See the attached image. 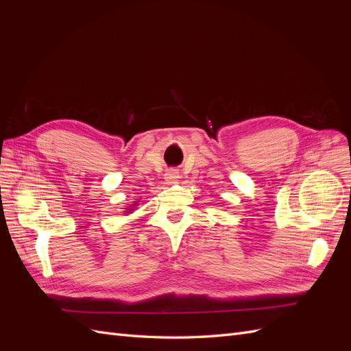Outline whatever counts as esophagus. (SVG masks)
I'll list each match as a JSON object with an SVG mask.
<instances>
[{
  "label": "esophagus",
  "instance_id": "esophagus-1",
  "mask_svg": "<svg viewBox=\"0 0 351 351\" xmlns=\"http://www.w3.org/2000/svg\"><path fill=\"white\" fill-rule=\"evenodd\" d=\"M178 177H180V174L176 171V169H168V171L165 173V180H167V182H169V183L177 182Z\"/></svg>",
  "mask_w": 351,
  "mask_h": 351
}]
</instances>
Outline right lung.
Instances as JSON below:
<instances>
[{"instance_id":"right-lung-1","label":"right lung","mask_w":351,"mask_h":351,"mask_svg":"<svg viewBox=\"0 0 351 351\" xmlns=\"http://www.w3.org/2000/svg\"><path fill=\"white\" fill-rule=\"evenodd\" d=\"M129 210H133V209H129Z\"/></svg>"}]
</instances>
